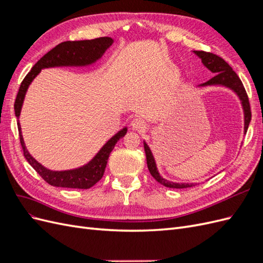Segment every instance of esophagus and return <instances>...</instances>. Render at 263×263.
Wrapping results in <instances>:
<instances>
[{
	"label": "esophagus",
	"mask_w": 263,
	"mask_h": 263,
	"mask_svg": "<svg viewBox=\"0 0 263 263\" xmlns=\"http://www.w3.org/2000/svg\"><path fill=\"white\" fill-rule=\"evenodd\" d=\"M130 126H132V129L136 132H144L147 128L146 123L144 122V119L141 118H134L130 123Z\"/></svg>",
	"instance_id": "1"
}]
</instances>
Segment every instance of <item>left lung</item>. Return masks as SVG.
<instances>
[{"label":"left lung","mask_w":263,"mask_h":263,"mask_svg":"<svg viewBox=\"0 0 263 263\" xmlns=\"http://www.w3.org/2000/svg\"><path fill=\"white\" fill-rule=\"evenodd\" d=\"M198 58L202 60V63L204 65L205 68H208L212 73L215 76L209 80L208 82L198 84L197 87H205V86H211V85H221L228 87V89L232 90L240 101V104L243 110V133L246 134L247 129H248L249 123L251 121V112H250V105H249V100L248 97H247V93L245 87L240 81L239 77L236 74L235 71L232 69L228 63L221 59L218 55L211 53V52H205V51H193ZM144 148H145V153H146V158H147V165L151 176L154 177L156 181H158L160 184L163 186L170 187V189H185V187H191V186H195V183H177V182H172L166 179H163L160 173H159V170L157 168V163H156V159L153 155V151L150 150L149 146L147 145V142L144 140Z\"/></svg>","instance_id":"1"}]
</instances>
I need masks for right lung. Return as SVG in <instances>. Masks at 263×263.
Instances as JSON below:
<instances>
[{"mask_svg": "<svg viewBox=\"0 0 263 263\" xmlns=\"http://www.w3.org/2000/svg\"><path fill=\"white\" fill-rule=\"evenodd\" d=\"M113 43L114 41L110 37L95 38L91 39V41L61 43L36 62V65L31 68L20 86L16 100H15L14 109L15 116L17 117L20 139L24 151V157L26 158L28 163L37 171L39 176L52 186L69 189H90L93 186L95 183L102 179L106 168L109 154L112 153L117 141L126 135L127 127H124L123 129L110 137L87 163L70 170H50L42 163H39L28 153L22 135L18 118L21 116L24 100H25L28 87L43 69L54 67H87L93 65L103 57V54L113 45Z\"/></svg>", "mask_w": 263, "mask_h": 263, "instance_id": "1", "label": "right lung"}]
</instances>
